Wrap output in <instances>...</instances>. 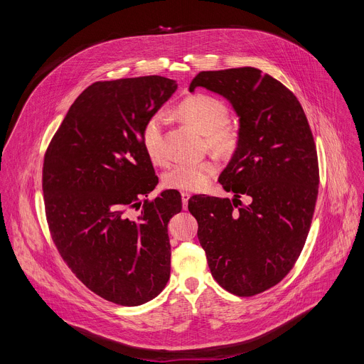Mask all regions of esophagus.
<instances>
[{"instance_id":"34e87169","label":"esophagus","mask_w":364,"mask_h":364,"mask_svg":"<svg viewBox=\"0 0 364 364\" xmlns=\"http://www.w3.org/2000/svg\"><path fill=\"white\" fill-rule=\"evenodd\" d=\"M181 200H183V209L187 210L188 200H190V193H181Z\"/></svg>"}]
</instances>
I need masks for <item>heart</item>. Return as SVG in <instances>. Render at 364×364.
I'll use <instances>...</instances> for the list:
<instances>
[{
    "instance_id": "b5f03b06",
    "label": "heart",
    "mask_w": 364,
    "mask_h": 364,
    "mask_svg": "<svg viewBox=\"0 0 364 364\" xmlns=\"http://www.w3.org/2000/svg\"><path fill=\"white\" fill-rule=\"evenodd\" d=\"M178 115L205 135V142L215 152L232 154L237 144L236 132L226 124L229 112L225 103L213 96L196 95L186 99L178 107ZM166 117L163 112L151 115L142 128V145L152 164L164 166L167 152L164 146ZM216 174L212 161L178 163L163 174V186L178 191H200L209 186Z\"/></svg>"
}]
</instances>
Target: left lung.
Listing matches in <instances>:
<instances>
[{
  "label": "left lung",
  "instance_id": "8db88e82",
  "mask_svg": "<svg viewBox=\"0 0 364 364\" xmlns=\"http://www.w3.org/2000/svg\"><path fill=\"white\" fill-rule=\"evenodd\" d=\"M196 87L223 96L239 131L219 177L233 198L196 196L188 210L213 278L235 295L252 296L287 277L306 240L318 194L314 138L295 95L259 69L200 72L188 90Z\"/></svg>",
  "mask_w": 364,
  "mask_h": 364
}]
</instances>
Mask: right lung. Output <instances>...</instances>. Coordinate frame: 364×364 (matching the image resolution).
I'll return each mask as SVG.
<instances>
[{
    "label": "right lung",
    "instance_id": "obj_1",
    "mask_svg": "<svg viewBox=\"0 0 364 364\" xmlns=\"http://www.w3.org/2000/svg\"><path fill=\"white\" fill-rule=\"evenodd\" d=\"M177 90L142 76L95 82L68 111L43 164L51 237L72 272L95 294L136 306L157 296L171 269L168 222L181 196L164 190L142 205L159 177L142 145L146 119Z\"/></svg>",
    "mask_w": 364,
    "mask_h": 364
}]
</instances>
